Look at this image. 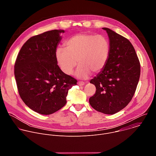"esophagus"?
Here are the masks:
<instances>
[{
    "instance_id": "obj_1",
    "label": "esophagus",
    "mask_w": 156,
    "mask_h": 156,
    "mask_svg": "<svg viewBox=\"0 0 156 156\" xmlns=\"http://www.w3.org/2000/svg\"><path fill=\"white\" fill-rule=\"evenodd\" d=\"M84 84H85V83H84L83 81H78V84L79 86H83Z\"/></svg>"
}]
</instances>
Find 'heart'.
<instances>
[{"mask_svg": "<svg viewBox=\"0 0 156 156\" xmlns=\"http://www.w3.org/2000/svg\"><path fill=\"white\" fill-rule=\"evenodd\" d=\"M65 49L58 48L55 58L61 70L70 75L79 65L75 75L81 79L104 69L110 55V44L102 35L78 34L69 39L65 43Z\"/></svg>", "mask_w": 156, "mask_h": 156, "instance_id": "1", "label": "heart"}]
</instances>
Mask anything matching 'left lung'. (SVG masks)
Here are the masks:
<instances>
[{"label": "left lung", "mask_w": 156, "mask_h": 156, "mask_svg": "<svg viewBox=\"0 0 156 156\" xmlns=\"http://www.w3.org/2000/svg\"><path fill=\"white\" fill-rule=\"evenodd\" d=\"M110 55L102 70L90 81L96 88L89 99L96 110L114 114L125 108L135 94L140 76V63L128 39L107 28Z\"/></svg>", "instance_id": "1"}]
</instances>
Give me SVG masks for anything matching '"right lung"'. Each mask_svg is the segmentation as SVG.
Instances as JSON below:
<instances>
[{
  "label": "right lung",
  "instance_id": "add662e5",
  "mask_svg": "<svg viewBox=\"0 0 156 156\" xmlns=\"http://www.w3.org/2000/svg\"><path fill=\"white\" fill-rule=\"evenodd\" d=\"M63 33L54 30L31 37L21 48L15 63L19 94L40 114H52L62 108L69 90L76 84V80L60 70L55 58Z\"/></svg>",
  "mask_w": 156,
  "mask_h": 156
}]
</instances>
